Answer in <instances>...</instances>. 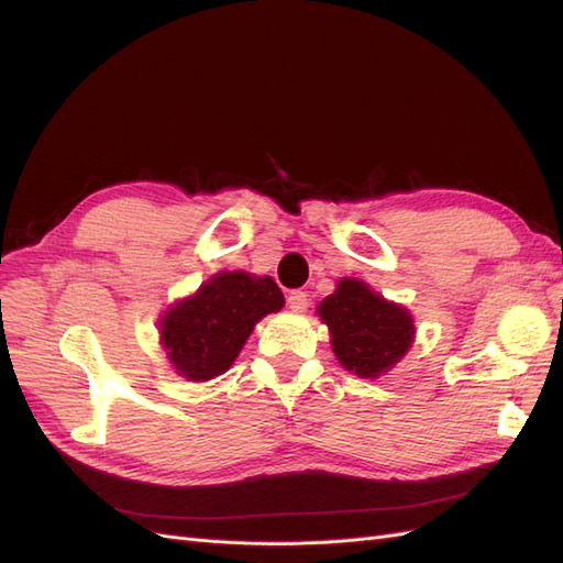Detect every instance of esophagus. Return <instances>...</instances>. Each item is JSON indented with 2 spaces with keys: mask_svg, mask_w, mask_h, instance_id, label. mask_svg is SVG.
I'll return each mask as SVG.
<instances>
[{
  "mask_svg": "<svg viewBox=\"0 0 563 563\" xmlns=\"http://www.w3.org/2000/svg\"><path fill=\"white\" fill-rule=\"evenodd\" d=\"M286 305H288V310H294V312H305L308 310V294L305 291H291L288 294V298H286Z\"/></svg>",
  "mask_w": 563,
  "mask_h": 563,
  "instance_id": "1",
  "label": "esophagus"
}]
</instances>
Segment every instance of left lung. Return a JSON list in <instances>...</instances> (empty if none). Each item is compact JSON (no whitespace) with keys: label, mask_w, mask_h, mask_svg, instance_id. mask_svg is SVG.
Wrapping results in <instances>:
<instances>
[{"label":"left lung","mask_w":563,"mask_h":563,"mask_svg":"<svg viewBox=\"0 0 563 563\" xmlns=\"http://www.w3.org/2000/svg\"><path fill=\"white\" fill-rule=\"evenodd\" d=\"M317 314L329 327L335 360L356 378L385 376L416 340L413 314L356 277L338 279L335 291L319 302Z\"/></svg>","instance_id":"8db88e82"}]
</instances>
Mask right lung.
<instances>
[{"mask_svg": "<svg viewBox=\"0 0 563 563\" xmlns=\"http://www.w3.org/2000/svg\"><path fill=\"white\" fill-rule=\"evenodd\" d=\"M284 308L272 277L244 269L216 272L195 294L168 305L159 317V345L180 378L213 380L234 364L255 323Z\"/></svg>", "mask_w": 563, "mask_h": 563, "instance_id": "right-lung-1", "label": "right lung"}]
</instances>
